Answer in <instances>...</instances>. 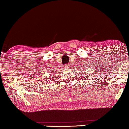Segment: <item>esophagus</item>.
<instances>
[{"instance_id": "obj_1", "label": "esophagus", "mask_w": 129, "mask_h": 129, "mask_svg": "<svg viewBox=\"0 0 129 129\" xmlns=\"http://www.w3.org/2000/svg\"><path fill=\"white\" fill-rule=\"evenodd\" d=\"M65 69H69L70 68V64H68V65H66V66H65Z\"/></svg>"}]
</instances>
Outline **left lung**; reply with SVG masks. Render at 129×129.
<instances>
[{
  "instance_id": "obj_1",
  "label": "left lung",
  "mask_w": 129,
  "mask_h": 129,
  "mask_svg": "<svg viewBox=\"0 0 129 129\" xmlns=\"http://www.w3.org/2000/svg\"><path fill=\"white\" fill-rule=\"evenodd\" d=\"M86 75H87V74H86ZM86 80H87V79H86Z\"/></svg>"
}]
</instances>
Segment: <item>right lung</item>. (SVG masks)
<instances>
[{
	"mask_svg": "<svg viewBox=\"0 0 129 129\" xmlns=\"http://www.w3.org/2000/svg\"><path fill=\"white\" fill-rule=\"evenodd\" d=\"M51 77H53V76H51ZM51 80L53 81V80H52V78H51ZM46 83H51V81H50V80H48V81H46Z\"/></svg>",
	"mask_w": 129,
	"mask_h": 129,
	"instance_id": "right-lung-1",
	"label": "right lung"
}]
</instances>
